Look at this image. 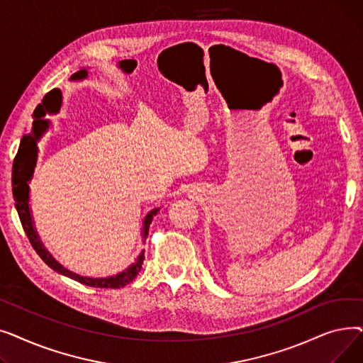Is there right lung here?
<instances>
[{"instance_id":"1","label":"right lung","mask_w":363,"mask_h":363,"mask_svg":"<svg viewBox=\"0 0 363 363\" xmlns=\"http://www.w3.org/2000/svg\"><path fill=\"white\" fill-rule=\"evenodd\" d=\"M88 78V70L82 69L73 73L70 76V81H82ZM62 103V91L60 89H52L50 91L44 100L43 104H38V107L33 111V123H32V133L29 135H23L21 145H18L17 155L13 162V172H11V185H13V197L16 201V208L18 218H21L23 230L35 249V252L40 255V257L50 266L51 269L55 272H59L65 277H69L74 281H78L84 285H89V287L94 289H122L126 284L132 282L138 275V272L143 269V262H144V250L141 255L137 257V260L133 262L128 269L123 272L114 275V277H107V278H88V277H81L78 274H73L69 269L63 268V266L57 262L44 247L41 242L40 237H38L32 215H30V207H29V181L33 177L35 172V164H36V157H38V145L36 143L40 141L43 137V133L48 129L50 121L44 119L45 113H57L59 111ZM160 208H152L151 212L147 213L144 223H143V237L145 241V237L148 235V228L152 220V216H156Z\"/></svg>"}]
</instances>
